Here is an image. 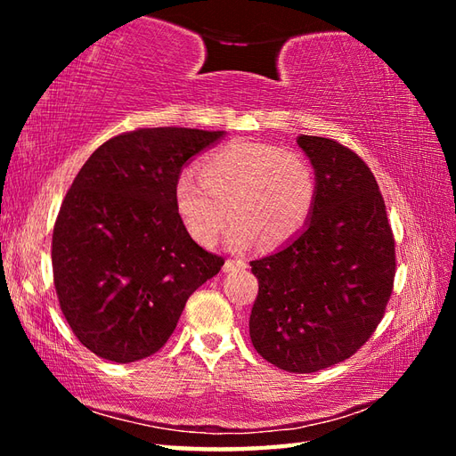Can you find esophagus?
Segmentation results:
<instances>
[{"label": "esophagus", "instance_id": "obj_1", "mask_svg": "<svg viewBox=\"0 0 456 456\" xmlns=\"http://www.w3.org/2000/svg\"><path fill=\"white\" fill-rule=\"evenodd\" d=\"M245 266H247L245 260H231V258H227V260H225V265H223V270H225V273H229V270L245 268Z\"/></svg>", "mask_w": 456, "mask_h": 456}]
</instances>
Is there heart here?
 Segmentation results:
<instances>
[{"instance_id":"1","label":"heart","mask_w":456,"mask_h":456,"mask_svg":"<svg viewBox=\"0 0 456 456\" xmlns=\"http://www.w3.org/2000/svg\"><path fill=\"white\" fill-rule=\"evenodd\" d=\"M317 193L315 168L302 152L265 142H229L203 159L200 178L182 174L174 186V206L188 235L203 247L216 243L231 216V248L243 250L256 240L274 248L307 225Z\"/></svg>"}]
</instances>
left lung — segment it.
Returning <instances> with one entry per match:
<instances>
[{
	"label": "left lung",
	"mask_w": 456,
	"mask_h": 456,
	"mask_svg": "<svg viewBox=\"0 0 456 456\" xmlns=\"http://www.w3.org/2000/svg\"><path fill=\"white\" fill-rule=\"evenodd\" d=\"M297 144L315 168L317 203L292 240L250 263L258 296L248 331L268 362L307 374L370 338L392 294L395 248L364 160L333 139L299 134Z\"/></svg>",
	"instance_id": "obj_1"
}]
</instances>
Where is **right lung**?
<instances>
[{"label":"right lung","mask_w":456,"mask_h":456,"mask_svg":"<svg viewBox=\"0 0 456 456\" xmlns=\"http://www.w3.org/2000/svg\"><path fill=\"white\" fill-rule=\"evenodd\" d=\"M223 137L123 133L94 151L68 190L53 233L54 288L74 335L105 361L157 353L188 297L225 263L188 235L174 206L182 168Z\"/></svg>","instance_id":"right-lung-1"}]
</instances>
